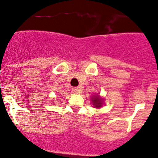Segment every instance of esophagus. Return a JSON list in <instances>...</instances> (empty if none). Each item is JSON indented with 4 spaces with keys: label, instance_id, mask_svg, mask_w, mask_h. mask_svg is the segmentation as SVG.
I'll return each instance as SVG.
<instances>
[{
    "label": "esophagus",
    "instance_id": "obj_1",
    "mask_svg": "<svg viewBox=\"0 0 158 158\" xmlns=\"http://www.w3.org/2000/svg\"><path fill=\"white\" fill-rule=\"evenodd\" d=\"M82 90H83V89H82V86H79V87H75L73 89V92L74 93H76V94H80V93H82Z\"/></svg>",
    "mask_w": 158,
    "mask_h": 158
}]
</instances>
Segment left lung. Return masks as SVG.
I'll use <instances>...</instances> for the list:
<instances>
[{
  "label": "left lung",
  "instance_id": "obj_1",
  "mask_svg": "<svg viewBox=\"0 0 158 158\" xmlns=\"http://www.w3.org/2000/svg\"><path fill=\"white\" fill-rule=\"evenodd\" d=\"M93 104H94V107H101V99L99 98V96H95L93 98Z\"/></svg>",
  "mask_w": 158,
  "mask_h": 158
}]
</instances>
